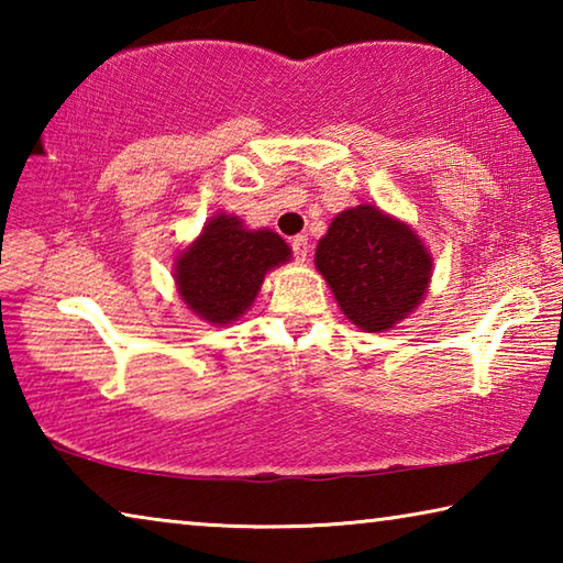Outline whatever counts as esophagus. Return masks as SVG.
Segmentation results:
<instances>
[{
  "label": "esophagus",
  "instance_id": "1",
  "mask_svg": "<svg viewBox=\"0 0 563 563\" xmlns=\"http://www.w3.org/2000/svg\"><path fill=\"white\" fill-rule=\"evenodd\" d=\"M290 247H292L295 261H305V258H308V253H310L308 235H295V238H290Z\"/></svg>",
  "mask_w": 563,
  "mask_h": 563
}]
</instances>
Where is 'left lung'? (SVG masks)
<instances>
[{
	"label": "left lung",
	"mask_w": 563,
	"mask_h": 563,
	"mask_svg": "<svg viewBox=\"0 0 563 563\" xmlns=\"http://www.w3.org/2000/svg\"><path fill=\"white\" fill-rule=\"evenodd\" d=\"M316 265L340 310L367 332L409 316L432 275L430 253L415 231L375 206L342 211L318 243Z\"/></svg>",
	"instance_id": "8db88e82"
}]
</instances>
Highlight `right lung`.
I'll use <instances>...</instances> for the list:
<instances>
[{"label":"right lung","instance_id":"add662e5","mask_svg":"<svg viewBox=\"0 0 563 563\" xmlns=\"http://www.w3.org/2000/svg\"><path fill=\"white\" fill-rule=\"evenodd\" d=\"M290 258L273 231H245L235 216H216L176 261L180 300L203 320L225 322L251 308L265 273Z\"/></svg>","mask_w":563,"mask_h":563}]
</instances>
